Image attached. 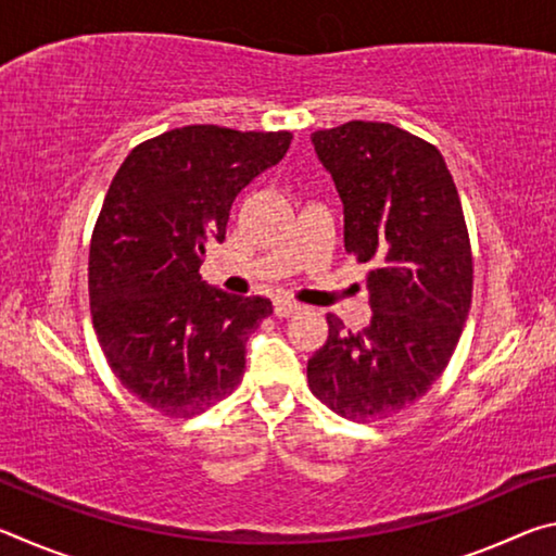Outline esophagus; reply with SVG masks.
I'll return each instance as SVG.
<instances>
[{
    "instance_id": "1",
    "label": "esophagus",
    "mask_w": 556,
    "mask_h": 556,
    "mask_svg": "<svg viewBox=\"0 0 556 556\" xmlns=\"http://www.w3.org/2000/svg\"><path fill=\"white\" fill-rule=\"evenodd\" d=\"M299 312H301V304H296V301H291L287 296H277L275 299V314L279 318H289V316H294Z\"/></svg>"
}]
</instances>
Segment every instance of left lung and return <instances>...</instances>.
Listing matches in <instances>:
<instances>
[{
	"mask_svg": "<svg viewBox=\"0 0 556 556\" xmlns=\"http://www.w3.org/2000/svg\"><path fill=\"white\" fill-rule=\"evenodd\" d=\"M312 142L343 201L345 252L372 265V318L351 331L328 314L306 378L326 407L365 425L421 400L446 370L473 296V255L454 176L427 139L353 119Z\"/></svg>",
	"mask_w": 556,
	"mask_h": 556,
	"instance_id": "8db88e82",
	"label": "left lung"
}]
</instances>
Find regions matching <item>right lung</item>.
I'll list each match as a JSON object with an SVG mask.
<instances>
[{
	"label": "right lung",
	"mask_w": 556,
	"mask_h": 556,
	"mask_svg": "<svg viewBox=\"0 0 556 556\" xmlns=\"http://www.w3.org/2000/svg\"><path fill=\"white\" fill-rule=\"evenodd\" d=\"M291 131L188 125L137 144L108 188L90 240L92 328L131 397L195 417L238 388L244 343L271 301L201 279L232 201L281 162Z\"/></svg>",
	"instance_id": "add662e5"
}]
</instances>
